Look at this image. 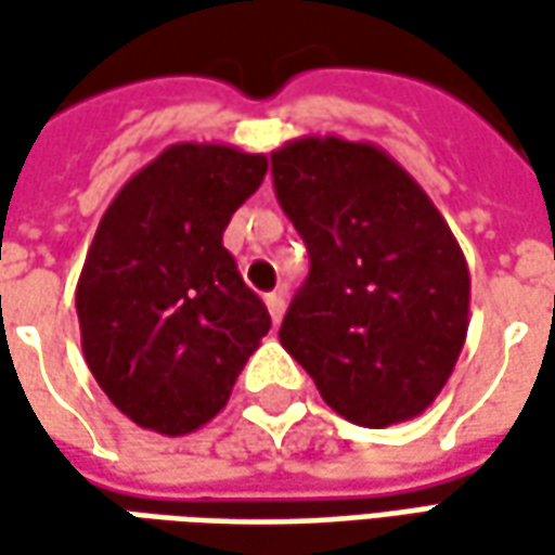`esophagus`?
Wrapping results in <instances>:
<instances>
[{
  "mask_svg": "<svg viewBox=\"0 0 555 555\" xmlns=\"http://www.w3.org/2000/svg\"><path fill=\"white\" fill-rule=\"evenodd\" d=\"M266 306H268V314H271V321L278 324V321L284 318V309H287V299H284V293H268Z\"/></svg>",
  "mask_w": 555,
  "mask_h": 555,
  "instance_id": "obj_1",
  "label": "esophagus"
}]
</instances>
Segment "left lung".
<instances>
[{"label":"left lung","instance_id":"obj_1","mask_svg":"<svg viewBox=\"0 0 555 555\" xmlns=\"http://www.w3.org/2000/svg\"><path fill=\"white\" fill-rule=\"evenodd\" d=\"M271 176L311 259L281 346L349 423L383 429L420 416L469 327V268L444 216L371 141H287Z\"/></svg>","mask_w":555,"mask_h":555}]
</instances>
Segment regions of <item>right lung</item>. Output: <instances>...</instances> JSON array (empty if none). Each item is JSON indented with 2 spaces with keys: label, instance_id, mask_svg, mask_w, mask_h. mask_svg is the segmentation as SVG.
I'll return each instance as SVG.
<instances>
[{
  "label": "right lung",
  "instance_id": "obj_1",
  "mask_svg": "<svg viewBox=\"0 0 555 555\" xmlns=\"http://www.w3.org/2000/svg\"><path fill=\"white\" fill-rule=\"evenodd\" d=\"M266 154L169 144L119 188L76 284L86 364L141 429L188 436L231 398L271 327L222 234Z\"/></svg>",
  "mask_w": 555,
  "mask_h": 555
}]
</instances>
